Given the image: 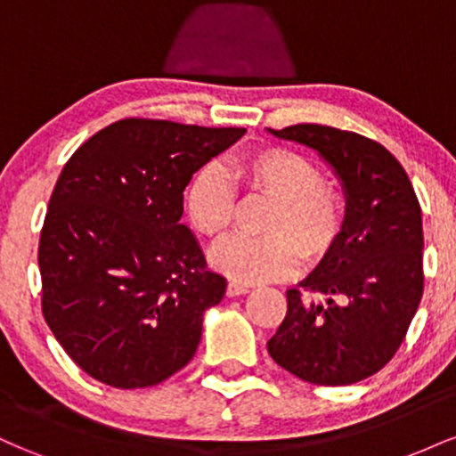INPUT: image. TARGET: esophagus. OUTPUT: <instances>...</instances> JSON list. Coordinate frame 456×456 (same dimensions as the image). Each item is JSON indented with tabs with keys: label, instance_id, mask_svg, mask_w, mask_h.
Listing matches in <instances>:
<instances>
[{
	"label": "esophagus",
	"instance_id": "obj_1",
	"mask_svg": "<svg viewBox=\"0 0 456 456\" xmlns=\"http://www.w3.org/2000/svg\"><path fill=\"white\" fill-rule=\"evenodd\" d=\"M248 287L246 285H242V282H235V281H232L227 285V296L229 297H235V296H244V294H248Z\"/></svg>",
	"mask_w": 456,
	"mask_h": 456
}]
</instances>
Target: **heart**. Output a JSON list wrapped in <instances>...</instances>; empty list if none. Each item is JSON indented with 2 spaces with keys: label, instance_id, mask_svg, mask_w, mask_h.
<instances>
[{
  "label": "heart",
  "instance_id": "heart-1",
  "mask_svg": "<svg viewBox=\"0 0 456 456\" xmlns=\"http://www.w3.org/2000/svg\"><path fill=\"white\" fill-rule=\"evenodd\" d=\"M233 180L246 195L272 201L264 238L233 235L216 246L214 268L238 282H270L291 276L302 257L311 264L328 257L347 224V199L323 180L322 169L300 151L265 145L240 154ZM192 227L206 238H223L232 229L235 192L218 165H206L186 192Z\"/></svg>",
  "mask_w": 456,
  "mask_h": 456
}]
</instances>
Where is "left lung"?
<instances>
[{
	"instance_id": "1",
	"label": "left lung",
	"mask_w": 456,
	"mask_h": 456,
	"mask_svg": "<svg viewBox=\"0 0 456 456\" xmlns=\"http://www.w3.org/2000/svg\"><path fill=\"white\" fill-rule=\"evenodd\" d=\"M270 133L315 150L341 180L347 224L268 341L276 364L317 386H349L390 362L425 291L422 212L401 162L378 141L322 124ZM322 296V302L314 300Z\"/></svg>"
}]
</instances>
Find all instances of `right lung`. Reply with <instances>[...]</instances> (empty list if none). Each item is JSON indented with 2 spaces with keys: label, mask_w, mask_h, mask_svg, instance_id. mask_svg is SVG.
<instances>
[{
  "label": "right lung",
  "mask_w": 456,
  "mask_h": 456,
  "mask_svg": "<svg viewBox=\"0 0 456 456\" xmlns=\"http://www.w3.org/2000/svg\"><path fill=\"white\" fill-rule=\"evenodd\" d=\"M244 133L128 118L64 165L40 232L43 315L90 378L148 388L192 360L227 281L180 221L184 188Z\"/></svg>",
  "instance_id": "obj_1"
}]
</instances>
